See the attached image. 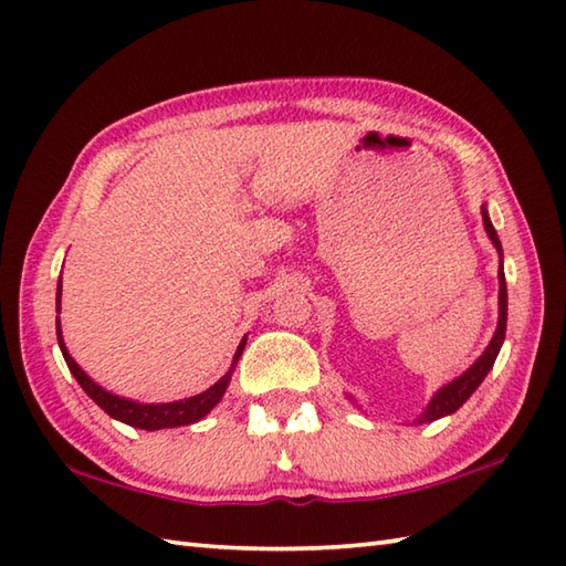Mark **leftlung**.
<instances>
[{"label":"left lung","mask_w":566,"mask_h":566,"mask_svg":"<svg viewBox=\"0 0 566 566\" xmlns=\"http://www.w3.org/2000/svg\"><path fill=\"white\" fill-rule=\"evenodd\" d=\"M482 219H484V228H486V235L491 243H494L496 252H499V326L494 338L486 345V350L482 353V357L476 359V363L469 367L464 375H460L457 379H452L450 384H444L436 394H432V399L428 401V406L423 408V413H420L413 423H432V420L444 418V416H452L457 408H460L469 396H472L479 384L484 381V377L494 367L499 350L503 345V338H506V321H509V292H506V274H503V248H501V240L496 235V228L491 226L489 219V211H486V203H482ZM353 399V396H350Z\"/></svg>","instance_id":"1"}]
</instances>
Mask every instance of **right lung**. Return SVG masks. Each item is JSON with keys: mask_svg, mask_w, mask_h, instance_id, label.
<instances>
[{"mask_svg": "<svg viewBox=\"0 0 566 566\" xmlns=\"http://www.w3.org/2000/svg\"><path fill=\"white\" fill-rule=\"evenodd\" d=\"M60 292H63V284L57 280V296H55V306H57V314H60ZM55 331H57V345H60V353H63L67 369L72 371V377L77 379L80 387L84 389V394L90 396V399L97 403L104 413H109L112 418L122 420L126 426H134L140 430H160V428H177V426H191L201 420L207 413H211V408L223 399V394L228 389V384H231L233 377V369L238 365L240 355L245 350V343H248V335L243 340H240L235 357H233V365L231 369L226 371V375L209 387L207 391H201L197 396H189V399H179V401H170V403H140L134 399H124V396L106 391L104 387H99L97 381L90 379L87 371H84L72 355L67 353L65 340H63V328H60V318H55Z\"/></svg>", "mask_w": 566, "mask_h": 566, "instance_id": "right-lung-1", "label": "right lung"}]
</instances>
